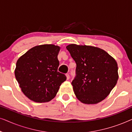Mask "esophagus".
Listing matches in <instances>:
<instances>
[{"label":"esophagus","instance_id":"34e87169","mask_svg":"<svg viewBox=\"0 0 132 132\" xmlns=\"http://www.w3.org/2000/svg\"><path fill=\"white\" fill-rule=\"evenodd\" d=\"M66 77H67V79L68 80L70 79V75L68 74H66Z\"/></svg>","mask_w":132,"mask_h":132}]
</instances>
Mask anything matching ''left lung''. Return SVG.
I'll return each instance as SVG.
<instances>
[{"label":"left lung","instance_id":"obj_1","mask_svg":"<svg viewBox=\"0 0 132 132\" xmlns=\"http://www.w3.org/2000/svg\"><path fill=\"white\" fill-rule=\"evenodd\" d=\"M76 63L74 93L83 103L97 104L108 96L118 79L117 61L97 47L71 44L66 47Z\"/></svg>","mask_w":132,"mask_h":132}]
</instances>
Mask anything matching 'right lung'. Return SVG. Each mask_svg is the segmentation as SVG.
<instances>
[{"mask_svg": "<svg viewBox=\"0 0 132 132\" xmlns=\"http://www.w3.org/2000/svg\"><path fill=\"white\" fill-rule=\"evenodd\" d=\"M60 49V47L54 44L39 45L30 48L17 60L16 80L21 91L30 100L49 102L66 80L65 75L57 71Z\"/></svg>", "mask_w": 132, "mask_h": 132, "instance_id": "right-lung-1", "label": "right lung"}]
</instances>
